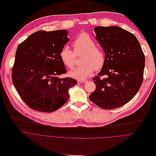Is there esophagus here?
Here are the masks:
<instances>
[{"label": "esophagus", "instance_id": "34e87169", "mask_svg": "<svg viewBox=\"0 0 156 156\" xmlns=\"http://www.w3.org/2000/svg\"><path fill=\"white\" fill-rule=\"evenodd\" d=\"M86 82H87V80H78V82H79V83H85Z\"/></svg>", "mask_w": 156, "mask_h": 156}]
</instances>
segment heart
<instances>
[{
  "label": "heart",
  "instance_id": "1",
  "mask_svg": "<svg viewBox=\"0 0 156 156\" xmlns=\"http://www.w3.org/2000/svg\"><path fill=\"white\" fill-rule=\"evenodd\" d=\"M74 51L68 47L64 46L60 50L61 61L69 69H73L76 66L75 54L83 53L82 58L83 63L70 76L78 80H83L91 76L95 70L103 68L105 64L106 56L104 50L96 46V42L87 33L80 34L73 42Z\"/></svg>",
  "mask_w": 156,
  "mask_h": 156
}]
</instances>
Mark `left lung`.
Segmentation results:
<instances>
[{
    "mask_svg": "<svg viewBox=\"0 0 156 156\" xmlns=\"http://www.w3.org/2000/svg\"><path fill=\"white\" fill-rule=\"evenodd\" d=\"M94 30L106 61L93 79L96 88L89 98L104 109H116L130 101L140 88L145 56L139 41L129 31L118 26H97ZM103 75L106 77L101 78Z\"/></svg>",
    "mask_w": 156,
    "mask_h": 156,
    "instance_id": "8db88e82",
    "label": "left lung"
}]
</instances>
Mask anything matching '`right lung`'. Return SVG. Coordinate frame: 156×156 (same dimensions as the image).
<instances>
[{"mask_svg":"<svg viewBox=\"0 0 156 156\" xmlns=\"http://www.w3.org/2000/svg\"><path fill=\"white\" fill-rule=\"evenodd\" d=\"M66 30H39L18 46L12 68L13 83L22 100L31 109L52 112L68 100L70 88L77 83L59 78L67 71L59 56L69 41Z\"/></svg>","mask_w":156,"mask_h":156,"instance_id":"1","label":"right lung"}]
</instances>
